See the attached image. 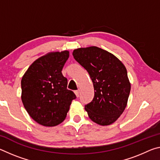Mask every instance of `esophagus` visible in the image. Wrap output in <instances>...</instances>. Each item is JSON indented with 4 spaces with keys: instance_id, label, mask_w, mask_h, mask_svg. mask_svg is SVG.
<instances>
[{
    "instance_id": "34e87169",
    "label": "esophagus",
    "mask_w": 160,
    "mask_h": 160,
    "mask_svg": "<svg viewBox=\"0 0 160 160\" xmlns=\"http://www.w3.org/2000/svg\"><path fill=\"white\" fill-rule=\"evenodd\" d=\"M75 95H76V97H79L80 96V90H75Z\"/></svg>"
}]
</instances>
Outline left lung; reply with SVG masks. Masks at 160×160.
I'll use <instances>...</instances> for the list:
<instances>
[{"label":"left lung","mask_w":160,"mask_h":160,"mask_svg":"<svg viewBox=\"0 0 160 160\" xmlns=\"http://www.w3.org/2000/svg\"><path fill=\"white\" fill-rule=\"evenodd\" d=\"M72 55L88 72L95 90L92 101L85 106L89 117L101 126L114 123L125 110L131 91L125 66L97 47L77 48Z\"/></svg>","instance_id":"left-lung-1"}]
</instances>
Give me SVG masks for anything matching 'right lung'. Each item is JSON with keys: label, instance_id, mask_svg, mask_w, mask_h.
I'll list each match as a JSON object with an SVG mask.
<instances>
[{"label": "right lung", "instance_id": "1", "mask_svg": "<svg viewBox=\"0 0 160 160\" xmlns=\"http://www.w3.org/2000/svg\"><path fill=\"white\" fill-rule=\"evenodd\" d=\"M68 58L66 50L48 53L34 61L22 78V102L40 125L52 127L63 122L76 98L67 89L68 80L61 72Z\"/></svg>", "mask_w": 160, "mask_h": 160}]
</instances>
